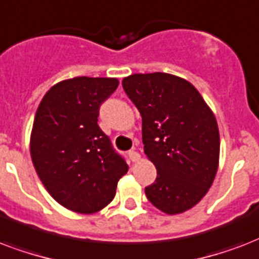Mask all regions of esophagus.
<instances>
[{
    "label": "esophagus",
    "mask_w": 259,
    "mask_h": 259,
    "mask_svg": "<svg viewBox=\"0 0 259 259\" xmlns=\"http://www.w3.org/2000/svg\"><path fill=\"white\" fill-rule=\"evenodd\" d=\"M128 155H130L132 162H138L140 159V154L138 151H135V150H131V151L128 152Z\"/></svg>",
    "instance_id": "esophagus-1"
}]
</instances>
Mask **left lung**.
<instances>
[{
    "label": "left lung",
    "instance_id": "obj_1",
    "mask_svg": "<svg viewBox=\"0 0 259 259\" xmlns=\"http://www.w3.org/2000/svg\"><path fill=\"white\" fill-rule=\"evenodd\" d=\"M123 89L142 115L144 154L157 180L144 192L167 215L193 208L206 194L219 166L218 121L201 94L184 78L132 74Z\"/></svg>",
    "mask_w": 259,
    "mask_h": 259
}]
</instances>
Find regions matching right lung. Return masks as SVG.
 <instances>
[{
    "label": "right lung",
    "mask_w": 259,
    "mask_h": 259,
    "mask_svg": "<svg viewBox=\"0 0 259 259\" xmlns=\"http://www.w3.org/2000/svg\"><path fill=\"white\" fill-rule=\"evenodd\" d=\"M117 86L116 78L66 79L44 94L36 111L32 162L48 193L70 211L94 213L107 206L128 171L97 124L101 104Z\"/></svg>",
    "instance_id": "right-lung-1"
}]
</instances>
